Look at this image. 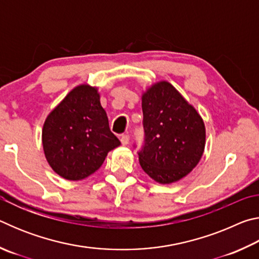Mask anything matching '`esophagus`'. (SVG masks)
Segmentation results:
<instances>
[{"label": "esophagus", "mask_w": 259, "mask_h": 259, "mask_svg": "<svg viewBox=\"0 0 259 259\" xmlns=\"http://www.w3.org/2000/svg\"><path fill=\"white\" fill-rule=\"evenodd\" d=\"M120 139H121L122 145H128L130 137H129V135H128V134H124V135H122V136H121Z\"/></svg>", "instance_id": "34e87169"}]
</instances>
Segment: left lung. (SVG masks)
Returning <instances> with one entry per match:
<instances>
[{
    "label": "left lung",
    "mask_w": 259,
    "mask_h": 259,
    "mask_svg": "<svg viewBox=\"0 0 259 259\" xmlns=\"http://www.w3.org/2000/svg\"><path fill=\"white\" fill-rule=\"evenodd\" d=\"M142 108L145 139L138 152L139 163L157 183L177 182L195 168L203 154V121L165 81L155 83L143 95Z\"/></svg>",
    "instance_id": "8db88e82"
}]
</instances>
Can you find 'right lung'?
<instances>
[{"label": "right lung", "mask_w": 259, "mask_h": 259, "mask_svg": "<svg viewBox=\"0 0 259 259\" xmlns=\"http://www.w3.org/2000/svg\"><path fill=\"white\" fill-rule=\"evenodd\" d=\"M42 144L56 174L81 181L97 171L107 153L121 143L109 130L97 88L81 84L48 115Z\"/></svg>", "instance_id": "right-lung-1"}]
</instances>
